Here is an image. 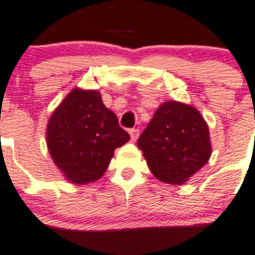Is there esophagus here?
<instances>
[{
	"label": "esophagus",
	"instance_id": "1",
	"mask_svg": "<svg viewBox=\"0 0 255 255\" xmlns=\"http://www.w3.org/2000/svg\"><path fill=\"white\" fill-rule=\"evenodd\" d=\"M139 133H140V131H139L137 128H131V129H129V135H131V139L133 141L139 137Z\"/></svg>",
	"mask_w": 255,
	"mask_h": 255
}]
</instances>
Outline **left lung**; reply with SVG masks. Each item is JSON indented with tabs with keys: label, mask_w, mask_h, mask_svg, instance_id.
Here are the masks:
<instances>
[{
	"label": "left lung",
	"mask_w": 255,
	"mask_h": 255,
	"mask_svg": "<svg viewBox=\"0 0 255 255\" xmlns=\"http://www.w3.org/2000/svg\"><path fill=\"white\" fill-rule=\"evenodd\" d=\"M137 147L155 178L170 184L187 182L211 155L205 119L198 110L178 102L159 107L137 139Z\"/></svg>",
	"instance_id": "1"
}]
</instances>
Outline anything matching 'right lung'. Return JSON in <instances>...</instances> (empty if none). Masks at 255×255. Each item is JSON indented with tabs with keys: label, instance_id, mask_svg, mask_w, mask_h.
Segmentation results:
<instances>
[{
	"label": "right lung",
	"instance_id": "right-lung-1",
	"mask_svg": "<svg viewBox=\"0 0 255 255\" xmlns=\"http://www.w3.org/2000/svg\"><path fill=\"white\" fill-rule=\"evenodd\" d=\"M129 140L116 115L97 91L73 89L56 108L46 128L50 156L64 176L85 184L100 179L115 149Z\"/></svg>",
	"mask_w": 255,
	"mask_h": 255
}]
</instances>
